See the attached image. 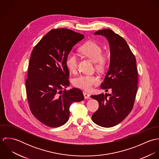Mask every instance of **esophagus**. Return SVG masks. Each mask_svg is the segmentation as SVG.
<instances>
[{
	"label": "esophagus",
	"mask_w": 159,
	"mask_h": 159,
	"mask_svg": "<svg viewBox=\"0 0 159 159\" xmlns=\"http://www.w3.org/2000/svg\"><path fill=\"white\" fill-rule=\"evenodd\" d=\"M83 95L86 99H88L90 98V94L86 92H83Z\"/></svg>",
	"instance_id": "34e87169"
}]
</instances>
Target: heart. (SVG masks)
Returning <instances> with one entry per match:
<instances>
[{"mask_svg": "<svg viewBox=\"0 0 159 159\" xmlns=\"http://www.w3.org/2000/svg\"><path fill=\"white\" fill-rule=\"evenodd\" d=\"M79 51L84 56L91 59L95 63V68L102 70L105 67L107 62V56L102 54V47L93 41H89L80 46ZM66 66L70 71L75 73L77 70L78 57L73 52H70L66 58ZM100 79L92 74H82L73 79V85L80 89L89 91L93 86L98 84Z\"/></svg>", "mask_w": 159, "mask_h": 159, "instance_id": "b5f03b06", "label": "heart"}]
</instances>
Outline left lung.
<instances>
[{
  "mask_svg": "<svg viewBox=\"0 0 159 159\" xmlns=\"http://www.w3.org/2000/svg\"><path fill=\"white\" fill-rule=\"evenodd\" d=\"M94 35L104 36L110 45V67L100 87L111 93L91 95L99 103L92 119L101 127H111L121 122L133 108L138 88L136 59L126 41L112 30H99Z\"/></svg>",
  "mask_w": 159,
  "mask_h": 159,
  "instance_id": "1",
  "label": "left lung"
}]
</instances>
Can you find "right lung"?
Wrapping results in <instances>:
<instances>
[{"instance_id": "1", "label": "right lung", "mask_w": 159, "mask_h": 159, "mask_svg": "<svg viewBox=\"0 0 159 159\" xmlns=\"http://www.w3.org/2000/svg\"><path fill=\"white\" fill-rule=\"evenodd\" d=\"M83 34L67 29L51 30L31 53L25 82L27 97L32 114L51 127H60L69 118V108L84 100L82 91L69 86L66 58Z\"/></svg>"}]
</instances>
